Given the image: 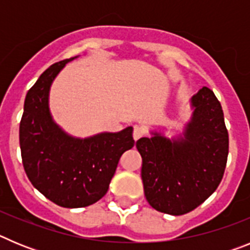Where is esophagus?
<instances>
[{"instance_id":"esophagus-1","label":"esophagus","mask_w":250,"mask_h":250,"mask_svg":"<svg viewBox=\"0 0 250 250\" xmlns=\"http://www.w3.org/2000/svg\"><path fill=\"white\" fill-rule=\"evenodd\" d=\"M146 134V130L144 129V127L141 126H135L134 127V132H132V136H134V140H139L140 138H143V136Z\"/></svg>"}]
</instances>
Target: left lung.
I'll return each mask as SVG.
<instances>
[{
	"instance_id": "obj_1",
	"label": "left lung",
	"mask_w": 250,
	"mask_h": 250,
	"mask_svg": "<svg viewBox=\"0 0 250 250\" xmlns=\"http://www.w3.org/2000/svg\"><path fill=\"white\" fill-rule=\"evenodd\" d=\"M191 104L195 110L184 138L155 134L136 141L145 198L154 209L171 215L204 203L219 187L228 160L229 135L219 100L204 86Z\"/></svg>"
}]
</instances>
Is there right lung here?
Listing matches in <instances>:
<instances>
[{"label": "right lung", "instance_id": "obj_1", "mask_svg": "<svg viewBox=\"0 0 250 250\" xmlns=\"http://www.w3.org/2000/svg\"><path fill=\"white\" fill-rule=\"evenodd\" d=\"M71 59L51 65L28 90L20 123L23 169L31 184L63 208L89 207L109 189L121 155L135 144L132 127L89 139L66 135L48 110L50 86Z\"/></svg>", "mask_w": 250, "mask_h": 250}]
</instances>
